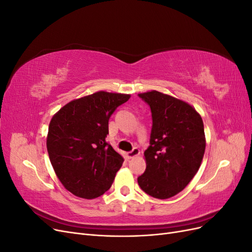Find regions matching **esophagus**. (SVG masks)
<instances>
[{"label":"esophagus","mask_w":252,"mask_h":252,"mask_svg":"<svg viewBox=\"0 0 252 252\" xmlns=\"http://www.w3.org/2000/svg\"><path fill=\"white\" fill-rule=\"evenodd\" d=\"M139 155H140V149L136 148V147L133 148L131 151H129V152H127V154H126L128 158H132L139 156Z\"/></svg>","instance_id":"esophagus-1"}]
</instances>
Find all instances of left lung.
<instances>
[{"mask_svg": "<svg viewBox=\"0 0 252 252\" xmlns=\"http://www.w3.org/2000/svg\"><path fill=\"white\" fill-rule=\"evenodd\" d=\"M152 113L146 170L138 178L143 191L156 199L181 192L199 170L205 154L203 120L191 105L157 90L139 94Z\"/></svg>", "mask_w": 252, "mask_h": 252, "instance_id": "obj_1", "label": "left lung"}]
</instances>
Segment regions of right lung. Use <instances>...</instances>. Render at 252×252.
I'll use <instances>...</instances> for the list:
<instances>
[{
    "label": "right lung",
    "mask_w": 252,
    "mask_h": 252,
    "mask_svg": "<svg viewBox=\"0 0 252 252\" xmlns=\"http://www.w3.org/2000/svg\"><path fill=\"white\" fill-rule=\"evenodd\" d=\"M130 94L97 91L70 101L52 117L47 151L58 179L72 194L95 199L111 187L124 158L106 142L108 121Z\"/></svg>",
    "instance_id": "obj_1"
}]
</instances>
